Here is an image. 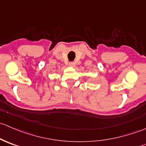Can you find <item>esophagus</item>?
<instances>
[{"label": "esophagus", "mask_w": 146, "mask_h": 146, "mask_svg": "<svg viewBox=\"0 0 146 146\" xmlns=\"http://www.w3.org/2000/svg\"><path fill=\"white\" fill-rule=\"evenodd\" d=\"M69 66H70V67H75V66H76V64H75L74 62H70L69 63Z\"/></svg>", "instance_id": "1"}]
</instances>
